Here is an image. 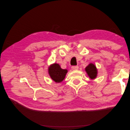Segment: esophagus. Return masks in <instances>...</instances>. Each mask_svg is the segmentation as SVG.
I'll return each mask as SVG.
<instances>
[{
	"mask_svg": "<svg viewBox=\"0 0 130 130\" xmlns=\"http://www.w3.org/2000/svg\"><path fill=\"white\" fill-rule=\"evenodd\" d=\"M72 70H77L78 69V66H72Z\"/></svg>",
	"mask_w": 130,
	"mask_h": 130,
	"instance_id": "obj_1",
	"label": "esophagus"
}]
</instances>
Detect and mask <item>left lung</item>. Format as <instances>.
<instances>
[{"mask_svg": "<svg viewBox=\"0 0 130 130\" xmlns=\"http://www.w3.org/2000/svg\"><path fill=\"white\" fill-rule=\"evenodd\" d=\"M85 70L88 76L91 79H94L97 76L98 70L95 66L93 63H89L85 68Z\"/></svg>", "mask_w": 130, "mask_h": 130, "instance_id": "8db88e82", "label": "left lung"}]
</instances>
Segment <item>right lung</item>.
<instances>
[{"label": "right lung", "instance_id": "add662e5", "mask_svg": "<svg viewBox=\"0 0 130 130\" xmlns=\"http://www.w3.org/2000/svg\"><path fill=\"white\" fill-rule=\"evenodd\" d=\"M68 70L63 69L57 63H54L48 68V73L52 79L56 83H60L64 79Z\"/></svg>", "mask_w": 130, "mask_h": 130}]
</instances>
